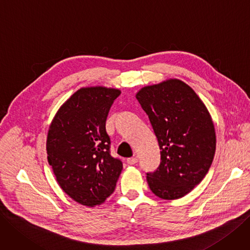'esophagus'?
<instances>
[{
	"label": "esophagus",
	"instance_id": "esophagus-1",
	"mask_svg": "<svg viewBox=\"0 0 250 250\" xmlns=\"http://www.w3.org/2000/svg\"><path fill=\"white\" fill-rule=\"evenodd\" d=\"M126 163L128 165H135V164L138 163V158H136V156H133V158H128L126 160Z\"/></svg>",
	"mask_w": 250,
	"mask_h": 250
}]
</instances>
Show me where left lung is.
Masks as SVG:
<instances>
[{
  "label": "left lung",
  "instance_id": "left-lung-1",
  "mask_svg": "<svg viewBox=\"0 0 250 250\" xmlns=\"http://www.w3.org/2000/svg\"><path fill=\"white\" fill-rule=\"evenodd\" d=\"M148 115L161 149V164L146 173L151 191L164 200L182 198L203 180L215 153L213 123L186 83L170 79L136 95Z\"/></svg>",
  "mask_w": 250,
  "mask_h": 250
}]
</instances>
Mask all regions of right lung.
<instances>
[{
    "label": "right lung",
    "instance_id": "obj_1",
    "mask_svg": "<svg viewBox=\"0 0 250 250\" xmlns=\"http://www.w3.org/2000/svg\"><path fill=\"white\" fill-rule=\"evenodd\" d=\"M120 90L80 88L55 114L49 126L47 160L62 190L88 207L115 189L123 163L110 153L106 119Z\"/></svg>",
    "mask_w": 250,
    "mask_h": 250
}]
</instances>
